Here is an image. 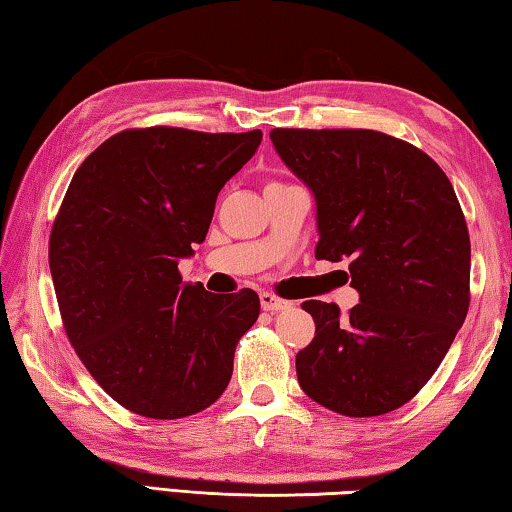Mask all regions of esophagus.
I'll return each instance as SVG.
<instances>
[{"mask_svg":"<svg viewBox=\"0 0 512 512\" xmlns=\"http://www.w3.org/2000/svg\"><path fill=\"white\" fill-rule=\"evenodd\" d=\"M259 302H262V309L264 311H280V309H287L291 305V302L277 298V296H273V293H268V291L259 293Z\"/></svg>","mask_w":512,"mask_h":512,"instance_id":"1","label":"esophagus"}]
</instances>
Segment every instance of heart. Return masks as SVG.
<instances>
[{
  "mask_svg": "<svg viewBox=\"0 0 512 512\" xmlns=\"http://www.w3.org/2000/svg\"><path fill=\"white\" fill-rule=\"evenodd\" d=\"M268 185H282V183H268Z\"/></svg>",
  "mask_w": 512,
  "mask_h": 512,
  "instance_id": "b5f03b06",
  "label": "heart"
}]
</instances>
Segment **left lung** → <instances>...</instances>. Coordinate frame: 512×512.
<instances>
[{
    "label": "left lung",
    "instance_id": "obj_1",
    "mask_svg": "<svg viewBox=\"0 0 512 512\" xmlns=\"http://www.w3.org/2000/svg\"><path fill=\"white\" fill-rule=\"evenodd\" d=\"M284 164L316 196V259H350L361 302L341 314L307 300L316 334L298 384L325 409L372 418L400 409L445 359L470 309V235L445 171L368 128H273Z\"/></svg>",
    "mask_w": 512,
    "mask_h": 512
}]
</instances>
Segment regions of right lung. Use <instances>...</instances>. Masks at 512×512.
<instances>
[{
    "mask_svg": "<svg viewBox=\"0 0 512 512\" xmlns=\"http://www.w3.org/2000/svg\"><path fill=\"white\" fill-rule=\"evenodd\" d=\"M262 131L128 128L76 169L49 237V268L69 343L112 400L178 420L223 395L255 291L183 282L178 259L203 244L221 187Z\"/></svg>",
    "mask_w": 512,
    "mask_h": 512,
    "instance_id": "add662e5",
    "label": "right lung"
}]
</instances>
